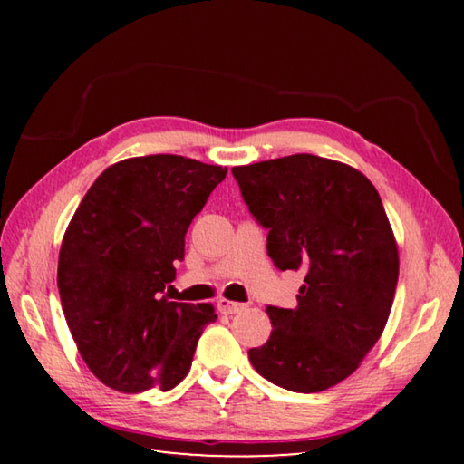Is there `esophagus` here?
I'll return each instance as SVG.
<instances>
[{
    "instance_id": "1",
    "label": "esophagus",
    "mask_w": 464,
    "mask_h": 464,
    "mask_svg": "<svg viewBox=\"0 0 464 464\" xmlns=\"http://www.w3.org/2000/svg\"><path fill=\"white\" fill-rule=\"evenodd\" d=\"M217 307L221 313H225V315H233V313H239L246 309V304L243 303H235V301H229V298H218L217 301Z\"/></svg>"
}]
</instances>
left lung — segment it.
Returning <instances> with one entry per match:
<instances>
[{
	"label": "left lung",
	"mask_w": 464,
	"mask_h": 464,
	"mask_svg": "<svg viewBox=\"0 0 464 464\" xmlns=\"http://www.w3.org/2000/svg\"><path fill=\"white\" fill-rule=\"evenodd\" d=\"M231 171L268 229L274 266L304 274L295 309H266L272 334L249 362L282 389L334 387L379 342L395 298L399 254L381 196L358 169L309 153Z\"/></svg>",
	"instance_id": "8db88e82"
}]
</instances>
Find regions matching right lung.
I'll use <instances>...</instances> for the list:
<instances>
[{
    "label": "right lung",
    "mask_w": 464,
    "mask_h": 464,
    "mask_svg": "<svg viewBox=\"0 0 464 464\" xmlns=\"http://www.w3.org/2000/svg\"><path fill=\"white\" fill-rule=\"evenodd\" d=\"M225 176L182 155L130 157L102 171L77 207L57 286L77 350L106 387L169 391L190 371L215 307L161 293L184 260L188 227Z\"/></svg>",
    "instance_id": "right-lung-1"
}]
</instances>
